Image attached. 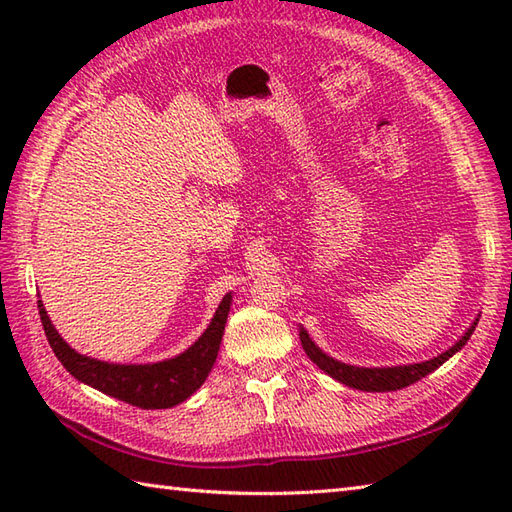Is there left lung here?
I'll list each match as a JSON object with an SVG mask.
<instances>
[{"label": "left lung", "instance_id": "8db88e82", "mask_svg": "<svg viewBox=\"0 0 512 512\" xmlns=\"http://www.w3.org/2000/svg\"><path fill=\"white\" fill-rule=\"evenodd\" d=\"M477 321L480 319H475L471 323V328L464 332L462 339L453 347H449L447 352L433 356L424 363L396 365V367H356V365L334 361L332 356H328L323 350H319L317 345H314L310 334L303 328L299 330V339H301L303 350H306V354L310 356V361L317 363L319 369H323L325 374H330L334 380H339V383H343L347 387H354V389H361V391H396V389L418 383L420 378L431 374L433 369H438L444 361H449L455 352H460L466 345V341L471 339Z\"/></svg>", "mask_w": 512, "mask_h": 512}]
</instances>
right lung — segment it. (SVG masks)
Instances as JSON below:
<instances>
[{
    "label": "right lung",
    "mask_w": 512,
    "mask_h": 512,
    "mask_svg": "<svg viewBox=\"0 0 512 512\" xmlns=\"http://www.w3.org/2000/svg\"><path fill=\"white\" fill-rule=\"evenodd\" d=\"M231 301L233 297L228 292L220 308L215 310L209 328L204 330V334L189 350L167 358V361L147 365H116L74 352L61 339V334L54 330L41 301H37V308L54 356L59 358L61 365L76 380L103 391L107 396L123 400L127 405L140 409H169L187 400L193 391H198L206 376H209L217 358V350H220Z\"/></svg>",
    "instance_id": "1"
}]
</instances>
